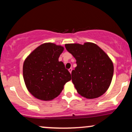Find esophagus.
<instances>
[{
  "instance_id": "obj_1",
  "label": "esophagus",
  "mask_w": 132,
  "mask_h": 132,
  "mask_svg": "<svg viewBox=\"0 0 132 132\" xmlns=\"http://www.w3.org/2000/svg\"><path fill=\"white\" fill-rule=\"evenodd\" d=\"M68 70H69V72H70V73H71V72H72V68H69V69H68Z\"/></svg>"
}]
</instances>
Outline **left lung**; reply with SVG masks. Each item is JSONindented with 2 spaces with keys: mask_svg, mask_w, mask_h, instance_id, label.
<instances>
[{
  "mask_svg": "<svg viewBox=\"0 0 132 132\" xmlns=\"http://www.w3.org/2000/svg\"><path fill=\"white\" fill-rule=\"evenodd\" d=\"M65 47L76 60L77 66L71 75L79 94L89 99L104 94L113 74V63L109 56L96 44L90 42L66 44Z\"/></svg>",
  "mask_w": 132,
  "mask_h": 132,
  "instance_id": "left-lung-1",
  "label": "left lung"
}]
</instances>
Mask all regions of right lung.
Returning a JSON list of instances; mask_svg holds the SVG:
<instances>
[{
	"label": "right lung",
	"mask_w": 132,
	"mask_h": 132,
	"mask_svg": "<svg viewBox=\"0 0 132 132\" xmlns=\"http://www.w3.org/2000/svg\"><path fill=\"white\" fill-rule=\"evenodd\" d=\"M64 48L52 43L37 47L25 59L23 76L28 90L37 99L51 101L60 94L71 79L64 63L59 61Z\"/></svg>",
	"instance_id": "add662e5"
}]
</instances>
